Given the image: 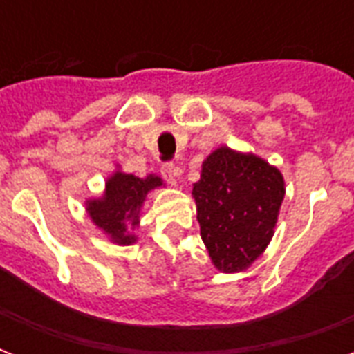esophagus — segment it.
<instances>
[{
    "label": "esophagus",
    "instance_id": "esophagus-1",
    "mask_svg": "<svg viewBox=\"0 0 354 354\" xmlns=\"http://www.w3.org/2000/svg\"><path fill=\"white\" fill-rule=\"evenodd\" d=\"M180 167L174 165V163H163L161 165V176L165 178L167 182L171 185H176V178L180 176Z\"/></svg>",
    "mask_w": 354,
    "mask_h": 354
}]
</instances>
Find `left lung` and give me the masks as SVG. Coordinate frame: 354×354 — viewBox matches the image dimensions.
<instances>
[{
  "instance_id": "8db88e82",
  "label": "left lung",
  "mask_w": 354,
  "mask_h": 354,
  "mask_svg": "<svg viewBox=\"0 0 354 354\" xmlns=\"http://www.w3.org/2000/svg\"><path fill=\"white\" fill-rule=\"evenodd\" d=\"M200 236L216 268H248L274 235L285 182L275 167L253 154L216 149L202 163L193 187Z\"/></svg>"
}]
</instances>
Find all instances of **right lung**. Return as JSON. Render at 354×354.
<instances>
[{
	"label": "right lung",
	"instance_id": "obj_1",
	"mask_svg": "<svg viewBox=\"0 0 354 354\" xmlns=\"http://www.w3.org/2000/svg\"><path fill=\"white\" fill-rule=\"evenodd\" d=\"M161 178L150 174L138 178L133 174L115 172L106 182V193L99 200L88 202V213L97 226L112 236L118 244H132L136 236L128 233V226L136 227L139 211L149 191L160 187Z\"/></svg>",
	"mask_w": 354,
	"mask_h": 354
}]
</instances>
